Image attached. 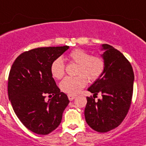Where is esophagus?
<instances>
[{
    "label": "esophagus",
    "mask_w": 146,
    "mask_h": 146,
    "mask_svg": "<svg viewBox=\"0 0 146 146\" xmlns=\"http://www.w3.org/2000/svg\"><path fill=\"white\" fill-rule=\"evenodd\" d=\"M76 97H77V96H75V95H70V94H68V99H69V101L74 100Z\"/></svg>",
    "instance_id": "34e87169"
}]
</instances>
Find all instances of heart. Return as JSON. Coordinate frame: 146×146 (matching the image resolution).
Returning a JSON list of instances; mask_svg holds the SVG:
<instances>
[{"label":"heart","instance_id":"obj_1","mask_svg":"<svg viewBox=\"0 0 146 146\" xmlns=\"http://www.w3.org/2000/svg\"><path fill=\"white\" fill-rule=\"evenodd\" d=\"M68 57L72 62L78 64L76 77H66L60 83V89L66 93L74 95L86 86L89 80L95 82L102 78L106 68L104 59L98 55H92L82 48L72 50ZM66 64L62 57H57L50 65V72L54 78L61 79L64 76Z\"/></svg>","mask_w":146,"mask_h":146}]
</instances>
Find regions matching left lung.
Here are the masks:
<instances>
[{"label": "left lung", "mask_w": 146, "mask_h": 146, "mask_svg": "<svg viewBox=\"0 0 146 146\" xmlns=\"http://www.w3.org/2000/svg\"><path fill=\"white\" fill-rule=\"evenodd\" d=\"M102 54L106 62L102 78L88 89L94 94L86 97L84 115L87 124L94 131L105 133L117 127L126 117L133 96V68L127 58L110 44H102ZM102 100L94 101L98 94Z\"/></svg>", "instance_id": "1"}]
</instances>
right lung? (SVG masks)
<instances>
[{
    "label": "right lung",
    "mask_w": 146,
    "mask_h": 146,
    "mask_svg": "<svg viewBox=\"0 0 146 146\" xmlns=\"http://www.w3.org/2000/svg\"><path fill=\"white\" fill-rule=\"evenodd\" d=\"M69 47H43L25 51L13 62L8 78V96L15 113L32 132L46 135L56 129L69 100L60 92L50 65ZM47 95L53 96L48 102Z\"/></svg>",
    "instance_id": "obj_1"
}]
</instances>
